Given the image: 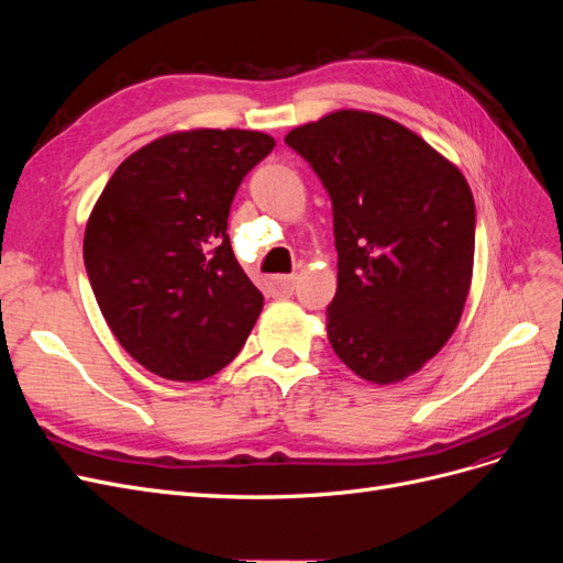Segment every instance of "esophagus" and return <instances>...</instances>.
Returning a JSON list of instances; mask_svg holds the SVG:
<instances>
[{"mask_svg": "<svg viewBox=\"0 0 563 563\" xmlns=\"http://www.w3.org/2000/svg\"><path fill=\"white\" fill-rule=\"evenodd\" d=\"M296 275H277L272 277L267 284H269V291L277 294V296H291L294 288H296Z\"/></svg>", "mask_w": 563, "mask_h": 563, "instance_id": "obj_1", "label": "esophagus"}]
</instances>
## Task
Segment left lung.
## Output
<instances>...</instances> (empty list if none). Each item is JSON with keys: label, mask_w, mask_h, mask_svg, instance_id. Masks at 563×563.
Returning <instances> with one entry per match:
<instances>
[{"label": "left lung", "mask_w": 563, "mask_h": 563, "mask_svg": "<svg viewBox=\"0 0 563 563\" xmlns=\"http://www.w3.org/2000/svg\"><path fill=\"white\" fill-rule=\"evenodd\" d=\"M333 203V352L356 376H413L453 335L472 284L474 197L465 176L395 119L338 110L286 133Z\"/></svg>", "instance_id": "obj_1"}]
</instances>
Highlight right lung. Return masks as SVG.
Wrapping results in <instances>:
<instances>
[{"label":"right lung","mask_w":563,"mask_h":563,"mask_svg":"<svg viewBox=\"0 0 563 563\" xmlns=\"http://www.w3.org/2000/svg\"><path fill=\"white\" fill-rule=\"evenodd\" d=\"M272 147L261 131L166 133L119 164L100 192L84 265L119 345L155 376L203 380L244 347L263 294L234 258L228 216Z\"/></svg>","instance_id":"1"}]
</instances>
